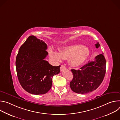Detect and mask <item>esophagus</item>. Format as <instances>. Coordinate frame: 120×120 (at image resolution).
Wrapping results in <instances>:
<instances>
[{
  "label": "esophagus",
  "instance_id": "esophagus-1",
  "mask_svg": "<svg viewBox=\"0 0 120 120\" xmlns=\"http://www.w3.org/2000/svg\"><path fill=\"white\" fill-rule=\"evenodd\" d=\"M66 69V67L64 65H62L60 67V70H61V72H63L64 71V70H65Z\"/></svg>",
  "mask_w": 120,
  "mask_h": 120
}]
</instances>
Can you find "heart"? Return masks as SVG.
Listing matches in <instances>:
<instances>
[{
    "mask_svg": "<svg viewBox=\"0 0 120 120\" xmlns=\"http://www.w3.org/2000/svg\"><path fill=\"white\" fill-rule=\"evenodd\" d=\"M89 54L87 47L81 45L74 44L62 47L60 52L50 50L49 55L53 60L60 62L63 59H68L69 64L74 67L80 65L86 59Z\"/></svg>",
    "mask_w": 120,
    "mask_h": 120,
    "instance_id": "b5f03b06",
    "label": "heart"
}]
</instances>
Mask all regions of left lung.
I'll use <instances>...</instances> for the list:
<instances>
[{
    "mask_svg": "<svg viewBox=\"0 0 120 120\" xmlns=\"http://www.w3.org/2000/svg\"><path fill=\"white\" fill-rule=\"evenodd\" d=\"M100 46L98 42L96 48ZM106 60L102 54L97 56L79 70L72 69L73 78L70 82L72 90L77 94H87L96 90L102 82L106 72Z\"/></svg>",
    "mask_w": 120,
    "mask_h": 120,
    "instance_id": "left-lung-1",
    "label": "left lung"
}]
</instances>
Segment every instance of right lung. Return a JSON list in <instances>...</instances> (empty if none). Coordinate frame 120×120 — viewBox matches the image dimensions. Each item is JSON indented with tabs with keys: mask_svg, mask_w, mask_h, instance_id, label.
Here are the masks:
<instances>
[{
	"mask_svg": "<svg viewBox=\"0 0 120 120\" xmlns=\"http://www.w3.org/2000/svg\"><path fill=\"white\" fill-rule=\"evenodd\" d=\"M44 41L30 36L21 46L16 57V70L24 90L33 94H44L51 88L53 76L60 72V65H51L45 59L48 53Z\"/></svg>",
	"mask_w": 120,
	"mask_h": 120,
	"instance_id": "add662e5",
	"label": "right lung"
}]
</instances>
